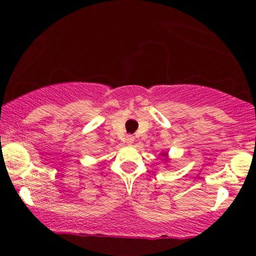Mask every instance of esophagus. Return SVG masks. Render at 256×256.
<instances>
[{"mask_svg": "<svg viewBox=\"0 0 256 256\" xmlns=\"http://www.w3.org/2000/svg\"><path fill=\"white\" fill-rule=\"evenodd\" d=\"M134 140V137L131 136V134H128V136L126 137V143H128V144H132Z\"/></svg>", "mask_w": 256, "mask_h": 256, "instance_id": "esophagus-1", "label": "esophagus"}]
</instances>
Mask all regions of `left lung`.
Here are the masks:
<instances>
[{
  "mask_svg": "<svg viewBox=\"0 0 256 256\" xmlns=\"http://www.w3.org/2000/svg\"><path fill=\"white\" fill-rule=\"evenodd\" d=\"M161 156H162V160L165 161V162H168V161H170L168 152H161Z\"/></svg>",
  "mask_w": 256,
  "mask_h": 256,
  "instance_id": "left-lung-1",
  "label": "left lung"
}]
</instances>
